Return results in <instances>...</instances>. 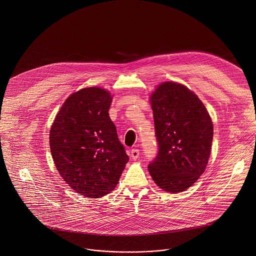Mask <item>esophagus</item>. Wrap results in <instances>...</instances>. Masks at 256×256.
<instances>
[{
    "label": "esophagus",
    "mask_w": 256,
    "mask_h": 256,
    "mask_svg": "<svg viewBox=\"0 0 256 256\" xmlns=\"http://www.w3.org/2000/svg\"><path fill=\"white\" fill-rule=\"evenodd\" d=\"M140 150L138 148H133L131 150L130 152V158H132V160H137L139 158Z\"/></svg>",
    "instance_id": "34e87169"
}]
</instances>
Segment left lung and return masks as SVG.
Instances as JSON below:
<instances>
[{"mask_svg": "<svg viewBox=\"0 0 256 256\" xmlns=\"http://www.w3.org/2000/svg\"><path fill=\"white\" fill-rule=\"evenodd\" d=\"M150 104L158 152L148 172L164 190L184 192L208 163L213 139L210 114L196 94L176 82L160 84Z\"/></svg>", "mask_w": 256, "mask_h": 256, "instance_id": "1", "label": "left lung"}]
</instances>
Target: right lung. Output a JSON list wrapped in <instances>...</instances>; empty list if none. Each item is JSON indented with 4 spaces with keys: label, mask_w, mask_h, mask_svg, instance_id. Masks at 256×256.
<instances>
[{
    "label": "right lung",
    "mask_w": 256,
    "mask_h": 256,
    "mask_svg": "<svg viewBox=\"0 0 256 256\" xmlns=\"http://www.w3.org/2000/svg\"><path fill=\"white\" fill-rule=\"evenodd\" d=\"M112 96L104 89L84 88L70 94L50 131L56 167L76 192L90 198L110 194L128 162L108 110Z\"/></svg>",
    "instance_id": "obj_1"
}]
</instances>
